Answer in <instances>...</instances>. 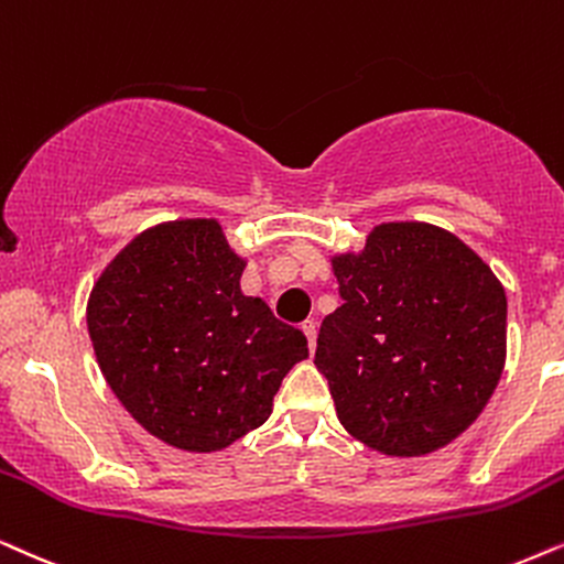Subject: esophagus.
I'll use <instances>...</instances> for the list:
<instances>
[{"instance_id":"34e87169","label":"esophagus","mask_w":564,"mask_h":564,"mask_svg":"<svg viewBox=\"0 0 564 564\" xmlns=\"http://www.w3.org/2000/svg\"><path fill=\"white\" fill-rule=\"evenodd\" d=\"M302 329H304L306 340H310V350L314 352V345H317V325H314V322H304Z\"/></svg>"}]
</instances>
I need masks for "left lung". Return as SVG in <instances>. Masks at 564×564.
I'll return each instance as SVG.
<instances>
[{"label": "left lung", "mask_w": 564, "mask_h": 564, "mask_svg": "<svg viewBox=\"0 0 564 564\" xmlns=\"http://www.w3.org/2000/svg\"><path fill=\"white\" fill-rule=\"evenodd\" d=\"M333 270L343 306L322 322L314 366L345 431L387 456L452 444L506 366L508 302L490 265L452 231L389 221Z\"/></svg>", "instance_id": "1"}]
</instances>
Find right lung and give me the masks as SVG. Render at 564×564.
I'll use <instances>...</instances> for the list:
<instances>
[{
	"mask_svg": "<svg viewBox=\"0 0 564 564\" xmlns=\"http://www.w3.org/2000/svg\"><path fill=\"white\" fill-rule=\"evenodd\" d=\"M245 265L216 219L167 221L133 237L89 294V340L112 394L183 452H221L260 427L310 356L302 329L242 294Z\"/></svg>",
	"mask_w": 564,
	"mask_h": 564,
	"instance_id": "right-lung-1",
	"label": "right lung"
}]
</instances>
